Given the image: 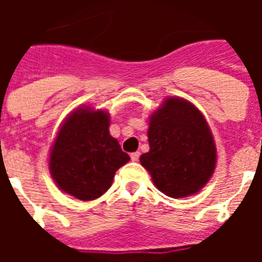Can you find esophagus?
<instances>
[{"instance_id": "34e87169", "label": "esophagus", "mask_w": 262, "mask_h": 262, "mask_svg": "<svg viewBox=\"0 0 262 262\" xmlns=\"http://www.w3.org/2000/svg\"><path fill=\"white\" fill-rule=\"evenodd\" d=\"M130 159L132 162H139L140 152H133V154H130Z\"/></svg>"}]
</instances>
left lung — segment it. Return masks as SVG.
<instances>
[{
  "mask_svg": "<svg viewBox=\"0 0 262 262\" xmlns=\"http://www.w3.org/2000/svg\"><path fill=\"white\" fill-rule=\"evenodd\" d=\"M149 152L140 156L155 186L172 199L194 194L216 166L211 129L194 104L167 98L149 118Z\"/></svg>",
  "mask_w": 262,
  "mask_h": 262,
  "instance_id": "left-lung-1",
  "label": "left lung"
}]
</instances>
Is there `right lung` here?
I'll return each instance as SVG.
<instances>
[{
	"instance_id": "add662e5",
	"label": "right lung",
	"mask_w": 262,
	"mask_h": 262,
	"mask_svg": "<svg viewBox=\"0 0 262 262\" xmlns=\"http://www.w3.org/2000/svg\"><path fill=\"white\" fill-rule=\"evenodd\" d=\"M108 126V113L88 107H79L65 119L49 159L61 190L81 201L98 199L111 186L115 171L130 160Z\"/></svg>"
}]
</instances>
